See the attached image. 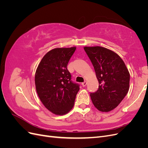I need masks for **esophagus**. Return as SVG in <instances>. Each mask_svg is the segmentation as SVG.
<instances>
[{"label":"esophagus","instance_id":"esophagus-1","mask_svg":"<svg viewBox=\"0 0 148 148\" xmlns=\"http://www.w3.org/2000/svg\"><path fill=\"white\" fill-rule=\"evenodd\" d=\"M82 86H83V87H84V86H86V85L87 84V83H86V82H83V83H82Z\"/></svg>","mask_w":148,"mask_h":148}]
</instances>
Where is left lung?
Returning <instances> with one entry per match:
<instances>
[{
    "label": "left lung",
    "instance_id": "1",
    "mask_svg": "<svg viewBox=\"0 0 148 148\" xmlns=\"http://www.w3.org/2000/svg\"><path fill=\"white\" fill-rule=\"evenodd\" d=\"M84 49L95 69L99 88L91 92V101L101 112H109L117 107L128 91L130 73L120 57L100 46Z\"/></svg>",
    "mask_w": 148,
    "mask_h": 148
}]
</instances>
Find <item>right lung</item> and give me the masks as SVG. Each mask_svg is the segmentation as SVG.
Here are the masks:
<instances>
[{
  "label": "right lung",
  "mask_w": 148,
  "mask_h": 148,
  "mask_svg": "<svg viewBox=\"0 0 148 148\" xmlns=\"http://www.w3.org/2000/svg\"><path fill=\"white\" fill-rule=\"evenodd\" d=\"M76 50L56 48L43 57L35 73L38 95L44 106L56 115H64L73 108L79 84L71 81L67 65Z\"/></svg>",
  "instance_id": "obj_1"
}]
</instances>
